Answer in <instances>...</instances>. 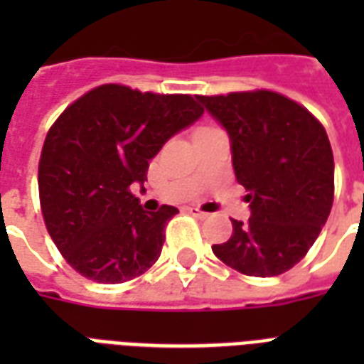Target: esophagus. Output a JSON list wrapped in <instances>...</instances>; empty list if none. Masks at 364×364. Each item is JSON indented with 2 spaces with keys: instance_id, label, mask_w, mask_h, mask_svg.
Returning <instances> with one entry per match:
<instances>
[{
  "instance_id": "obj_1",
  "label": "esophagus",
  "mask_w": 364,
  "mask_h": 364,
  "mask_svg": "<svg viewBox=\"0 0 364 364\" xmlns=\"http://www.w3.org/2000/svg\"><path fill=\"white\" fill-rule=\"evenodd\" d=\"M188 213H191L192 217H196V218H205V217H208V213H203L202 209H198V208H188Z\"/></svg>"
}]
</instances>
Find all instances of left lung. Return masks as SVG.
Wrapping results in <instances>:
<instances>
[{
    "instance_id": "8db88e82",
    "label": "left lung",
    "mask_w": 364,
    "mask_h": 364,
    "mask_svg": "<svg viewBox=\"0 0 364 364\" xmlns=\"http://www.w3.org/2000/svg\"><path fill=\"white\" fill-rule=\"evenodd\" d=\"M230 136L233 172L250 218H232V237L213 245L220 262L249 277H277L299 264L327 223L335 161L320 121L274 91L198 95Z\"/></svg>"
}]
</instances>
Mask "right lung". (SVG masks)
I'll use <instances>...</instances> for the list:
<instances>
[{
	"instance_id": "1",
	"label": "right lung",
	"mask_w": 364,
	"mask_h": 364,
	"mask_svg": "<svg viewBox=\"0 0 364 364\" xmlns=\"http://www.w3.org/2000/svg\"><path fill=\"white\" fill-rule=\"evenodd\" d=\"M191 95L141 93L105 84L50 127L38 161L44 224L67 264L100 284H119L155 264L177 211H144L131 192L173 134L202 117Z\"/></svg>"
}]
</instances>
